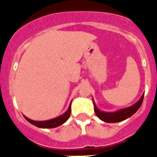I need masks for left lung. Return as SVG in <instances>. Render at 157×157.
<instances>
[{"mask_svg": "<svg viewBox=\"0 0 157 157\" xmlns=\"http://www.w3.org/2000/svg\"><path fill=\"white\" fill-rule=\"evenodd\" d=\"M144 95L142 96L141 98L135 104L131 106V107H127V108H124V109L120 110V111L116 112H100L97 108L94 103V112H95V114L97 115V117L100 120H102L103 121L108 122V123H116V122L122 121L129 118V117H131L132 115L134 114L139 110V108L142 105L143 101H144Z\"/></svg>", "mask_w": 157, "mask_h": 157, "instance_id": "obj_1", "label": "left lung"}]
</instances>
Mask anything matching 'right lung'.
Wrapping results in <instances>:
<instances>
[{"instance_id":"add662e5","label":"right lung","mask_w":157,"mask_h":157,"mask_svg":"<svg viewBox=\"0 0 157 157\" xmlns=\"http://www.w3.org/2000/svg\"><path fill=\"white\" fill-rule=\"evenodd\" d=\"M70 115H71V104L69 106L67 111L63 115H62L60 117H56V118L52 120L45 121H36L30 120L28 117H24L28 122H30L31 124H34V125L39 127V128H55V127L63 124L64 122H66L67 120L68 119L69 117H70Z\"/></svg>"}]
</instances>
